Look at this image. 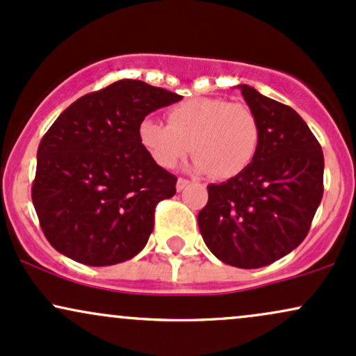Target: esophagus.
Masks as SVG:
<instances>
[{
  "label": "esophagus",
  "instance_id": "obj_1",
  "mask_svg": "<svg viewBox=\"0 0 356 356\" xmlns=\"http://www.w3.org/2000/svg\"><path fill=\"white\" fill-rule=\"evenodd\" d=\"M189 184H191V181H187V179H182V177H179V181H177V186H175V187H177V191L181 192V191L186 189V187L189 186Z\"/></svg>",
  "mask_w": 356,
  "mask_h": 356
}]
</instances>
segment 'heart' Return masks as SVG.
<instances>
[{
  "label": "heart",
  "instance_id": "b5f03b06",
  "mask_svg": "<svg viewBox=\"0 0 356 356\" xmlns=\"http://www.w3.org/2000/svg\"><path fill=\"white\" fill-rule=\"evenodd\" d=\"M138 142L157 165L174 169L187 154H195V172L229 179L254 161L261 130L254 113L243 104L224 99H191L167 112V124L144 118Z\"/></svg>",
  "mask_w": 356,
  "mask_h": 356
}]
</instances>
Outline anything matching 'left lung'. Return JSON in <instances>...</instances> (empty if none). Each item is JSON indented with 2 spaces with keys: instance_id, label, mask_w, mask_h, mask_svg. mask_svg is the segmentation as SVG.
Masks as SVG:
<instances>
[{
  "instance_id": "left-lung-1",
  "label": "left lung",
  "mask_w": 356,
  "mask_h": 356,
  "mask_svg": "<svg viewBox=\"0 0 356 356\" xmlns=\"http://www.w3.org/2000/svg\"><path fill=\"white\" fill-rule=\"evenodd\" d=\"M259 124V149L243 174L209 184L197 214L209 251L243 269L268 266L300 246L323 197L321 145L288 105L238 85Z\"/></svg>"
}]
</instances>
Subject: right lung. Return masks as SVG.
<instances>
[{"label":"right lung","mask_w":356,"mask_h":356,"mask_svg":"<svg viewBox=\"0 0 356 356\" xmlns=\"http://www.w3.org/2000/svg\"><path fill=\"white\" fill-rule=\"evenodd\" d=\"M182 100L140 80H118L60 113L38 145L31 199L48 243L87 266L132 259L154 229L155 206L177 177L138 142V124Z\"/></svg>","instance_id":"1"}]
</instances>
